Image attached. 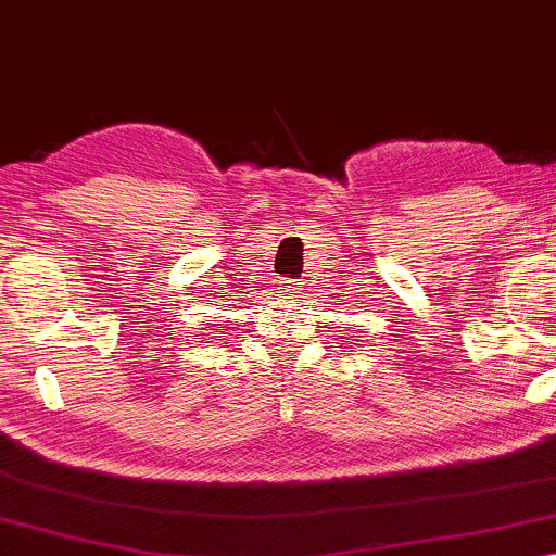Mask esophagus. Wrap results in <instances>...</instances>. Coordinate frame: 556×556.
I'll use <instances>...</instances> for the list:
<instances>
[{
  "label": "esophagus",
  "instance_id": "1",
  "mask_svg": "<svg viewBox=\"0 0 556 556\" xmlns=\"http://www.w3.org/2000/svg\"><path fill=\"white\" fill-rule=\"evenodd\" d=\"M303 282H298V285H290V287H285V292H287V300H290V303H295L298 298H303V287H300Z\"/></svg>",
  "mask_w": 556,
  "mask_h": 556
}]
</instances>
